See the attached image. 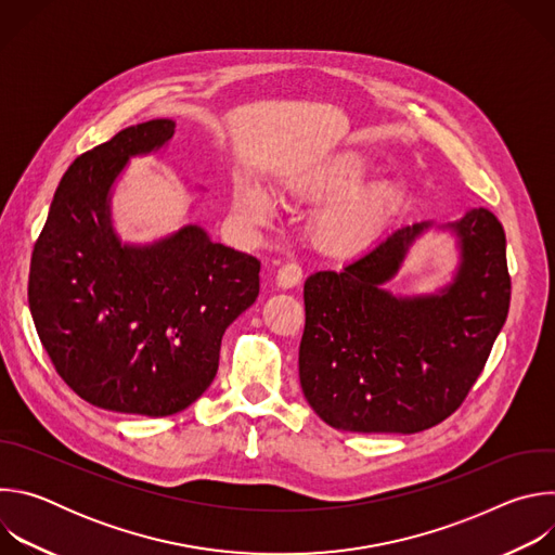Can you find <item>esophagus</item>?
<instances>
[{"label": "esophagus", "mask_w": 555, "mask_h": 555, "mask_svg": "<svg viewBox=\"0 0 555 555\" xmlns=\"http://www.w3.org/2000/svg\"><path fill=\"white\" fill-rule=\"evenodd\" d=\"M300 281H302V270L298 263H285L276 272V285L283 289L296 287Z\"/></svg>", "instance_id": "esophagus-1"}]
</instances>
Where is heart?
<instances>
[{
    "mask_svg": "<svg viewBox=\"0 0 555 555\" xmlns=\"http://www.w3.org/2000/svg\"><path fill=\"white\" fill-rule=\"evenodd\" d=\"M366 176V165L362 157L349 155L330 163L307 182V191L315 197H334L356 189ZM234 210L240 212L250 225H266L274 212V202L259 184L244 182L236 184L232 197ZM400 206V191L390 182H375L358 189L330 204L319 219L315 232L321 240L338 250H347L375 230H379Z\"/></svg>",
    "mask_w": 555,
    "mask_h": 555,
    "instance_id": "obj_1",
    "label": "heart"
}]
</instances>
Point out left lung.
I'll return each instance as SVG.
<instances>
[{
    "mask_svg": "<svg viewBox=\"0 0 555 555\" xmlns=\"http://www.w3.org/2000/svg\"><path fill=\"white\" fill-rule=\"evenodd\" d=\"M433 221L388 232L340 272L305 281L298 375L305 400L347 433H420L450 417L481 375L507 311L505 230L488 208L437 225L452 230L459 266L435 294L384 285Z\"/></svg>",
    "mask_w": 555,
    "mask_h": 555,
    "instance_id": "1",
    "label": "left lung"
}]
</instances>
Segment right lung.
I'll use <instances>...</instances> for the list:
<instances>
[{
	"instance_id": "add662e5",
	"label": "right lung",
	"mask_w": 555,
	"mask_h": 555,
	"mask_svg": "<svg viewBox=\"0 0 555 555\" xmlns=\"http://www.w3.org/2000/svg\"><path fill=\"white\" fill-rule=\"evenodd\" d=\"M173 133V120L155 118L78 155L33 250L28 302L41 345L78 398L114 413L189 409L217 375L225 327L259 296L261 263L197 223L146 246L118 240L116 178Z\"/></svg>"
}]
</instances>
